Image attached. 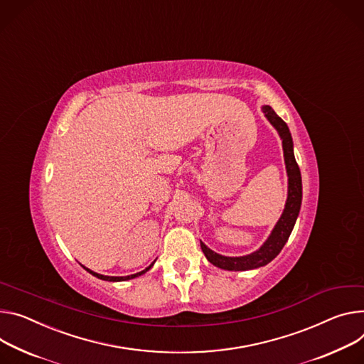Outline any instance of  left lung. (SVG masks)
Instances as JSON below:
<instances>
[{
  "instance_id": "8db88e82",
  "label": "left lung",
  "mask_w": 364,
  "mask_h": 364,
  "mask_svg": "<svg viewBox=\"0 0 364 364\" xmlns=\"http://www.w3.org/2000/svg\"><path fill=\"white\" fill-rule=\"evenodd\" d=\"M261 110L264 116H266V119L272 123V126L277 130V134L282 139L284 165H286V173H287V199H286L283 213L279 218L277 223L274 225L272 234L257 251L251 254L241 255V257H226L212 251L205 242L200 241L202 251L205 252L208 261L222 270H229V272L254 270V269L266 266V264L274 259L282 251V248L284 247V244L287 242L293 230V226L296 223V219L299 216V210L302 205V177H301L299 165H297L294 159L293 139L290 135V130L287 124L282 120V117H279L270 106H262Z\"/></svg>"
}]
</instances>
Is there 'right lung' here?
<instances>
[{"instance_id": "obj_1", "label": "right lung", "mask_w": 364, "mask_h": 364, "mask_svg": "<svg viewBox=\"0 0 364 364\" xmlns=\"http://www.w3.org/2000/svg\"><path fill=\"white\" fill-rule=\"evenodd\" d=\"M155 262V261H154ZM154 262L151 264L149 267H146L145 270H142V272H139V273H135V274H130V276H123V277H116V276H105V274H98V273H95V272H92V270H90V269H87V267H84L90 274H92L94 277H97V279H102V280H106V282H126V280H130V279H135V277H139V276H142V274H145L148 270H151L152 269V266H154Z\"/></svg>"}]
</instances>
